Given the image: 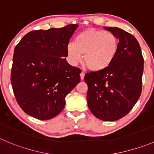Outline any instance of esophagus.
I'll return each mask as SVG.
<instances>
[{
    "instance_id": "1",
    "label": "esophagus",
    "mask_w": 154,
    "mask_h": 154,
    "mask_svg": "<svg viewBox=\"0 0 154 154\" xmlns=\"http://www.w3.org/2000/svg\"><path fill=\"white\" fill-rule=\"evenodd\" d=\"M84 76H85L84 71H81V73H80V78H81V80H83V78H84Z\"/></svg>"
}]
</instances>
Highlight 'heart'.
<instances>
[{
	"label": "heart",
	"mask_w": 154,
	"mask_h": 154,
	"mask_svg": "<svg viewBox=\"0 0 154 154\" xmlns=\"http://www.w3.org/2000/svg\"><path fill=\"white\" fill-rule=\"evenodd\" d=\"M119 49L117 37L110 32L89 28L80 32L75 41L67 47L68 57L73 65L81 60L92 71L107 68L114 59Z\"/></svg>",
	"instance_id": "obj_1"
}]
</instances>
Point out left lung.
<instances>
[{"instance_id":"left-lung-1","label":"left lung","mask_w":154,"mask_h":154,"mask_svg":"<svg viewBox=\"0 0 154 154\" xmlns=\"http://www.w3.org/2000/svg\"><path fill=\"white\" fill-rule=\"evenodd\" d=\"M119 39V49L105 69L86 73L87 102L92 114L104 121H115L129 113L142 90L144 58L132 34L117 27H104Z\"/></svg>"}]
</instances>
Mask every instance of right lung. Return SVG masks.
<instances>
[{
  "label": "right lung",
  "mask_w": 154,
  "mask_h": 154,
  "mask_svg": "<svg viewBox=\"0 0 154 154\" xmlns=\"http://www.w3.org/2000/svg\"><path fill=\"white\" fill-rule=\"evenodd\" d=\"M78 25L34 30L14 49L11 84L19 107L36 119L59 114L65 96L80 81L81 70L67 62V47Z\"/></svg>",
  "instance_id": "right-lung-1"
}]
</instances>
